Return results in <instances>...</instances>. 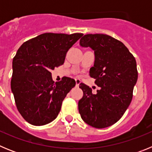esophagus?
<instances>
[{"label": "esophagus", "mask_w": 152, "mask_h": 152, "mask_svg": "<svg viewBox=\"0 0 152 152\" xmlns=\"http://www.w3.org/2000/svg\"><path fill=\"white\" fill-rule=\"evenodd\" d=\"M75 83H76V87H77V88H78L79 84H80V79H75Z\"/></svg>", "instance_id": "esophagus-1"}]
</instances>
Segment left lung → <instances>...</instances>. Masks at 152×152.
<instances>
[{"label":"left lung","mask_w":152,"mask_h":152,"mask_svg":"<svg viewBox=\"0 0 152 152\" xmlns=\"http://www.w3.org/2000/svg\"><path fill=\"white\" fill-rule=\"evenodd\" d=\"M80 45L94 52L90 76L100 88L94 94L91 88L80 83L84 95L78 101L79 113L87 124L106 128L116 123L131 103L138 80L136 61L122 42L108 35H84Z\"/></svg>","instance_id":"left-lung-1"}]
</instances>
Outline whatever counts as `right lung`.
<instances>
[{
    "instance_id": "1",
    "label": "right lung",
    "mask_w": 152,
    "mask_h": 152,
    "mask_svg": "<svg viewBox=\"0 0 152 152\" xmlns=\"http://www.w3.org/2000/svg\"><path fill=\"white\" fill-rule=\"evenodd\" d=\"M82 33H47L25 42L13 58L11 91L23 119L33 126L51 123L60 112L75 80H52L51 71L63 64L67 52Z\"/></svg>"
}]
</instances>
